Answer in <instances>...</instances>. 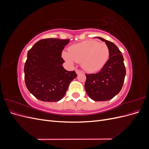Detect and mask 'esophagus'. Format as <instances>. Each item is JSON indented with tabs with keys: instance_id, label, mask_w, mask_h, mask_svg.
<instances>
[{
	"instance_id": "obj_1",
	"label": "esophagus",
	"mask_w": 149,
	"mask_h": 149,
	"mask_svg": "<svg viewBox=\"0 0 149 149\" xmlns=\"http://www.w3.org/2000/svg\"><path fill=\"white\" fill-rule=\"evenodd\" d=\"M76 74H79L81 73L82 71H80V70H76Z\"/></svg>"
}]
</instances>
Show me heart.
Here are the masks:
<instances>
[{
  "label": "heart",
  "mask_w": 149,
  "mask_h": 149,
  "mask_svg": "<svg viewBox=\"0 0 149 149\" xmlns=\"http://www.w3.org/2000/svg\"><path fill=\"white\" fill-rule=\"evenodd\" d=\"M62 56L70 64L73 61L81 63L83 69L88 73L101 70L109 59V49L104 43L95 40H85L73 45L68 48V53L63 52Z\"/></svg>",
  "instance_id": "b5f03b06"
}]
</instances>
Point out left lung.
Segmentation results:
<instances>
[{
  "label": "left lung",
  "mask_w": 149,
  "mask_h": 149,
  "mask_svg": "<svg viewBox=\"0 0 149 149\" xmlns=\"http://www.w3.org/2000/svg\"><path fill=\"white\" fill-rule=\"evenodd\" d=\"M109 49V58L101 70L95 74H86L84 88L88 96L96 101L111 100L121 90L126 73L124 58L114 43L101 37Z\"/></svg>",
  "instance_id": "8db88e82"
}]
</instances>
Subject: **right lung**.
I'll return each instance as SVG.
<instances>
[{"label": "right lung", "instance_id": "1", "mask_svg": "<svg viewBox=\"0 0 149 149\" xmlns=\"http://www.w3.org/2000/svg\"><path fill=\"white\" fill-rule=\"evenodd\" d=\"M69 39L39 40L27 53L24 66L25 82L30 93L38 100L56 102L64 97L70 83L77 74L66 70L61 53Z\"/></svg>", "mask_w": 149, "mask_h": 149}]
</instances>
